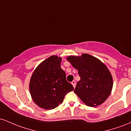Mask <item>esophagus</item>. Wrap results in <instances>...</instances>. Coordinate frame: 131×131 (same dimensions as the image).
Wrapping results in <instances>:
<instances>
[{
    "mask_svg": "<svg viewBox=\"0 0 131 131\" xmlns=\"http://www.w3.org/2000/svg\"><path fill=\"white\" fill-rule=\"evenodd\" d=\"M71 84H72V85H73V86L74 87V88H75V87H76V81H73L71 82Z\"/></svg>",
    "mask_w": 131,
    "mask_h": 131,
    "instance_id": "obj_1",
    "label": "esophagus"
}]
</instances>
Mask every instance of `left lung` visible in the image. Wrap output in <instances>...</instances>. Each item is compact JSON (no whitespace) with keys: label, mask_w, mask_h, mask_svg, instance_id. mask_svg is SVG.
Returning a JSON list of instances; mask_svg holds the SVG:
<instances>
[{"label":"left lung","mask_w":131,"mask_h":131,"mask_svg":"<svg viewBox=\"0 0 131 131\" xmlns=\"http://www.w3.org/2000/svg\"><path fill=\"white\" fill-rule=\"evenodd\" d=\"M67 59L78 70L81 78L74 91L75 94L88 106H96L103 103L110 95L113 83L106 65L87 53L69 56Z\"/></svg>","instance_id":"8db88e82"}]
</instances>
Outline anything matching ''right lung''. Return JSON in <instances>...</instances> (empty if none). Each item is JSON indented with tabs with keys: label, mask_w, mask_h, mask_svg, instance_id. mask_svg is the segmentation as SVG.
<instances>
[{
	"label": "right lung",
	"mask_w": 131,
	"mask_h": 131,
	"mask_svg": "<svg viewBox=\"0 0 131 131\" xmlns=\"http://www.w3.org/2000/svg\"><path fill=\"white\" fill-rule=\"evenodd\" d=\"M61 58L52 55L37 66L30 79L29 91L33 101L42 108L52 110L63 101L74 88L61 68Z\"/></svg>",
	"instance_id": "1"
}]
</instances>
